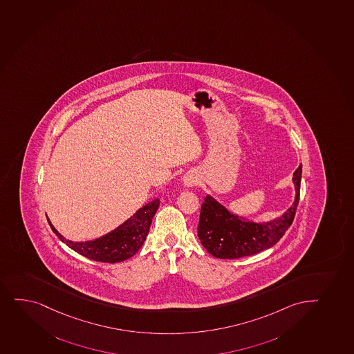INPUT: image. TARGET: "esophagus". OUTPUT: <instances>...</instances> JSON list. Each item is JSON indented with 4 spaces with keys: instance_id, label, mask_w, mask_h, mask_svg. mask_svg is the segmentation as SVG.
I'll list each match as a JSON object with an SVG mask.
<instances>
[{
    "instance_id": "obj_1",
    "label": "esophagus",
    "mask_w": 354,
    "mask_h": 354,
    "mask_svg": "<svg viewBox=\"0 0 354 354\" xmlns=\"http://www.w3.org/2000/svg\"><path fill=\"white\" fill-rule=\"evenodd\" d=\"M183 183L188 187L196 186L198 183H199V178H198V175L194 174V173H187V174L185 175V178H183Z\"/></svg>"
}]
</instances>
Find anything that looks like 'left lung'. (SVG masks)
Returning a JSON list of instances; mask_svg holds the SVG:
<instances>
[{
	"label": "left lung",
	"mask_w": 354,
	"mask_h": 354,
	"mask_svg": "<svg viewBox=\"0 0 354 354\" xmlns=\"http://www.w3.org/2000/svg\"><path fill=\"white\" fill-rule=\"evenodd\" d=\"M302 166L294 171L295 198L283 214L267 223L246 221L207 195L200 212L198 236L208 253L218 259H238L257 254L278 243L293 223L300 196Z\"/></svg>",
	"instance_id": "8db88e82"
}]
</instances>
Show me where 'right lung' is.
Listing matches in <instances>:
<instances>
[{"label": "right lung", "mask_w": 354, "mask_h": 354, "mask_svg": "<svg viewBox=\"0 0 354 354\" xmlns=\"http://www.w3.org/2000/svg\"><path fill=\"white\" fill-rule=\"evenodd\" d=\"M159 205V199L153 200L138 209L136 214L126 220L114 231L91 241L75 243L67 240L56 231L49 220L48 223L56 236L69 248L75 250L76 253L94 261L115 263L131 258L142 247L149 232L151 218L158 211Z\"/></svg>", "instance_id": "add662e5"}]
</instances>
